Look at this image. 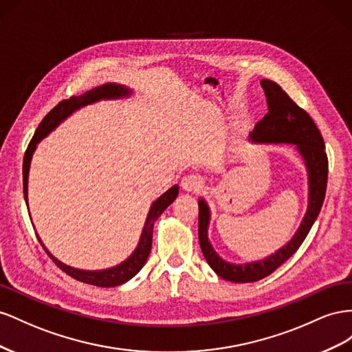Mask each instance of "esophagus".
<instances>
[{
    "mask_svg": "<svg viewBox=\"0 0 352 352\" xmlns=\"http://www.w3.org/2000/svg\"><path fill=\"white\" fill-rule=\"evenodd\" d=\"M204 184H205L204 178L199 177V175H195V174L186 175L182 179V186H183L186 192H199V190L204 187Z\"/></svg>",
    "mask_w": 352,
    "mask_h": 352,
    "instance_id": "34e87169",
    "label": "esophagus"
}]
</instances>
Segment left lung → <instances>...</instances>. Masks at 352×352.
<instances>
[{"instance_id":"left-lung-1","label":"left lung","mask_w":352,"mask_h":352,"mask_svg":"<svg viewBox=\"0 0 352 352\" xmlns=\"http://www.w3.org/2000/svg\"><path fill=\"white\" fill-rule=\"evenodd\" d=\"M261 85L267 97V115L255 125L250 133L252 142L261 143H290L295 144L304 156L309 177V202L308 210L298 228L296 234L282 249L263 261L250 264L234 265L221 259L208 240L209 209L202 199L199 200V243L204 256L215 273L234 283H252L270 276L292 256L302 245L307 234L317 219L323 206L329 160L324 150V140L317 125L302 107H299L285 89L270 79H263Z\"/></svg>"}]
</instances>
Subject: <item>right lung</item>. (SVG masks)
Segmentation results:
<instances>
[{
    "mask_svg": "<svg viewBox=\"0 0 352 352\" xmlns=\"http://www.w3.org/2000/svg\"><path fill=\"white\" fill-rule=\"evenodd\" d=\"M129 94V89L125 87H120L116 84H106L102 87H97L94 89H89L85 94L82 96H74L67 100H62L57 106H54L50 112L45 115V118L43 119V122L39 124V126L36 128V131L29 143L26 152H25V157H23V195H25V200L28 202V174H29V164H31L32 159V153L35 152L36 144L41 142V140L54 129L62 120L69 116L74 110L82 107L85 104L98 102L102 98H116V97H124ZM178 196V186L170 187L166 193H164L160 196L156 202H153L152 208L148 210V215L146 219V226L143 230L142 239H140L138 248L135 249V252L129 256L125 263H122L118 267L109 268V270H103V271H84V270H76L69 267L63 263H60L58 259H56L48 250L44 248L43 242H41L43 248L45 249V252L48 254V256L54 261V264L65 271L66 274H69L70 277H74L79 282L82 283H88V285H94L98 287H115L122 285L125 282H128L129 278H133L140 270L143 268V265L146 264V261L148 258L150 249H152V239H153V226L155 221L159 218V215L164 212V210L174 202L175 197Z\"/></svg>",
    "mask_w": 352,
    "mask_h": 352,
    "instance_id": "obj_1",
    "label": "right lung"
}]
</instances>
